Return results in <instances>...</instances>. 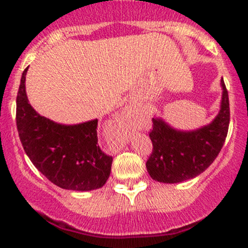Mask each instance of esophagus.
Wrapping results in <instances>:
<instances>
[{
  "label": "esophagus",
  "mask_w": 248,
  "mask_h": 248,
  "mask_svg": "<svg viewBox=\"0 0 248 248\" xmlns=\"http://www.w3.org/2000/svg\"><path fill=\"white\" fill-rule=\"evenodd\" d=\"M120 119L124 122H127V121H130L132 120V112H130L129 109H124V112L121 113V116Z\"/></svg>",
  "instance_id": "esophagus-1"
}]
</instances>
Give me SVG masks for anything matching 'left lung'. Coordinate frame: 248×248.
I'll use <instances>...</instances> for the list:
<instances>
[{
	"mask_svg": "<svg viewBox=\"0 0 248 248\" xmlns=\"http://www.w3.org/2000/svg\"><path fill=\"white\" fill-rule=\"evenodd\" d=\"M220 110L211 124L183 132L170 127L160 118H153L149 138L153 152L146 167L150 177L162 183H179L195 178L212 164L224 146L230 124L229 93L220 80Z\"/></svg>",
	"mask_w": 248,
	"mask_h": 248,
	"instance_id": "8db88e82",
	"label": "left lung"
}]
</instances>
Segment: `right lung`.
Here are the masks:
<instances>
[{"instance_id": "right-lung-1", "label": "right lung", "mask_w": 248, "mask_h": 248, "mask_svg": "<svg viewBox=\"0 0 248 248\" xmlns=\"http://www.w3.org/2000/svg\"><path fill=\"white\" fill-rule=\"evenodd\" d=\"M27 71L22 73L16 98V124L30 161L62 189L91 191L104 186L113 157L98 144V119L67 126L39 115L25 92Z\"/></svg>"}]
</instances>
